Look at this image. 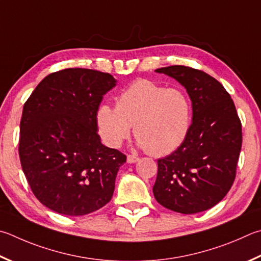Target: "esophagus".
Returning <instances> with one entry per match:
<instances>
[{
    "instance_id": "34e87169",
    "label": "esophagus",
    "mask_w": 261,
    "mask_h": 261,
    "mask_svg": "<svg viewBox=\"0 0 261 261\" xmlns=\"http://www.w3.org/2000/svg\"><path fill=\"white\" fill-rule=\"evenodd\" d=\"M138 161H139V158H137V156H135V155H127V158H126V162L130 164L138 162Z\"/></svg>"
}]
</instances>
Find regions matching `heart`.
Returning <instances> with one entry per match:
<instances>
[{"label": "heart", "instance_id": "b5f03b06", "mask_svg": "<svg viewBox=\"0 0 261 261\" xmlns=\"http://www.w3.org/2000/svg\"><path fill=\"white\" fill-rule=\"evenodd\" d=\"M192 102L179 89H165L149 80H137L121 92L116 107L101 105L97 126L101 140L117 148L130 137L153 156H164L181 145L191 129Z\"/></svg>", "mask_w": 261, "mask_h": 261}]
</instances>
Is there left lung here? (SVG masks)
Returning <instances> with one entry per match:
<instances>
[{
	"mask_svg": "<svg viewBox=\"0 0 261 261\" xmlns=\"http://www.w3.org/2000/svg\"><path fill=\"white\" fill-rule=\"evenodd\" d=\"M155 72L177 80L186 89L193 121L184 143L158 160L154 197L184 215L205 211L226 196L236 176L242 124L234 101L220 82L202 70L174 65Z\"/></svg>",
	"mask_w": 261,
	"mask_h": 261,
	"instance_id": "left-lung-1",
	"label": "left lung"
}]
</instances>
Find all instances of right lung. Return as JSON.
Returning a JSON list of instances; mask_svg holds the SVG:
<instances>
[{
    "instance_id": "1",
    "label": "right lung",
    "mask_w": 261,
    "mask_h": 261,
    "mask_svg": "<svg viewBox=\"0 0 261 261\" xmlns=\"http://www.w3.org/2000/svg\"><path fill=\"white\" fill-rule=\"evenodd\" d=\"M115 85L108 73L67 68L45 76L23 105L21 168L33 194L50 210L84 216L111 201L126 156L101 144L97 112Z\"/></svg>"
}]
</instances>
